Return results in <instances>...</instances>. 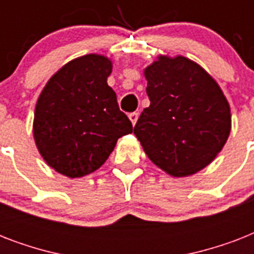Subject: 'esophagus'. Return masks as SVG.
I'll list each match as a JSON object with an SVG mask.
<instances>
[{
	"mask_svg": "<svg viewBox=\"0 0 254 254\" xmlns=\"http://www.w3.org/2000/svg\"><path fill=\"white\" fill-rule=\"evenodd\" d=\"M129 120H130L133 125H135V123H137V120H138V113H137V112L129 113Z\"/></svg>",
	"mask_w": 254,
	"mask_h": 254,
	"instance_id": "obj_1",
	"label": "esophagus"
}]
</instances>
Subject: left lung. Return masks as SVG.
Masks as SVG:
<instances>
[{
	"mask_svg": "<svg viewBox=\"0 0 254 254\" xmlns=\"http://www.w3.org/2000/svg\"><path fill=\"white\" fill-rule=\"evenodd\" d=\"M146 93L134 134L151 162L189 177L216 158L231 133V108L215 79L189 58L159 55L147 65Z\"/></svg>",
	"mask_w": 254,
	"mask_h": 254,
	"instance_id": "left-lung-1",
	"label": "left lung"
}]
</instances>
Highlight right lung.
Segmentation results:
<instances>
[{
  "instance_id": "add662e5",
  "label": "right lung",
  "mask_w": 254,
  "mask_h": 254,
  "mask_svg": "<svg viewBox=\"0 0 254 254\" xmlns=\"http://www.w3.org/2000/svg\"><path fill=\"white\" fill-rule=\"evenodd\" d=\"M109 58L88 54L64 64L38 97L33 133L51 169L80 178L103 166L117 139L133 131L107 83Z\"/></svg>"
}]
</instances>
